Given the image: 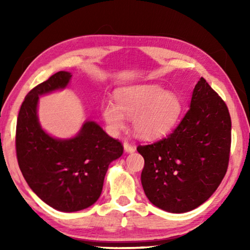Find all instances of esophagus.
Segmentation results:
<instances>
[{
  "instance_id": "1",
  "label": "esophagus",
  "mask_w": 250,
  "mask_h": 250,
  "mask_svg": "<svg viewBox=\"0 0 250 250\" xmlns=\"http://www.w3.org/2000/svg\"><path fill=\"white\" fill-rule=\"evenodd\" d=\"M124 147H125V152H129V153H132V152L135 151V147L132 145H130L129 142H126V141L124 143Z\"/></svg>"
}]
</instances>
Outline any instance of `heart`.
<instances>
[{
	"instance_id": "heart-1",
	"label": "heart",
	"mask_w": 250,
	"mask_h": 250,
	"mask_svg": "<svg viewBox=\"0 0 250 250\" xmlns=\"http://www.w3.org/2000/svg\"><path fill=\"white\" fill-rule=\"evenodd\" d=\"M101 111L113 132L125 128L128 117L133 118V130L138 137L154 139L167 133L177 124L182 103L176 94L166 91L159 84H135L118 90L116 103L104 100Z\"/></svg>"
}]
</instances>
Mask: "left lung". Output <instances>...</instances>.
<instances>
[{"mask_svg": "<svg viewBox=\"0 0 250 250\" xmlns=\"http://www.w3.org/2000/svg\"><path fill=\"white\" fill-rule=\"evenodd\" d=\"M230 143L227 105L202 77L179 125L166 138L137 147L145 159L141 183L146 197L170 213L196 208L225 176Z\"/></svg>", "mask_w": 250, "mask_h": 250, "instance_id": "obj_1", "label": "left lung"}]
</instances>
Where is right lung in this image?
Here are the masks:
<instances>
[{"instance_id": "add662e5", "label": "right lung", "mask_w": 250, "mask_h": 250, "mask_svg": "<svg viewBox=\"0 0 250 250\" xmlns=\"http://www.w3.org/2000/svg\"><path fill=\"white\" fill-rule=\"evenodd\" d=\"M70 77V73L58 71L28 92L21 105L15 134L16 158L25 181L42 201L62 211L94 204L103 191L109 164L124 153L122 143L92 121L69 140L54 139L41 128L40 95L65 88Z\"/></svg>"}]
</instances>
